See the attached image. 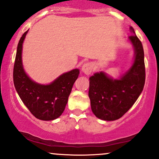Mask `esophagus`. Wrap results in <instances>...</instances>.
<instances>
[{
  "instance_id": "34e87169",
  "label": "esophagus",
  "mask_w": 159,
  "mask_h": 159,
  "mask_svg": "<svg viewBox=\"0 0 159 159\" xmlns=\"http://www.w3.org/2000/svg\"><path fill=\"white\" fill-rule=\"evenodd\" d=\"M93 64L90 63V62H86V63L84 64L82 67H81V71H82V72L84 73V74L87 75H90V73L93 71Z\"/></svg>"
}]
</instances>
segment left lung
<instances>
[{"label":"left lung","mask_w":159,"mask_h":159,"mask_svg":"<svg viewBox=\"0 0 159 159\" xmlns=\"http://www.w3.org/2000/svg\"><path fill=\"white\" fill-rule=\"evenodd\" d=\"M132 32L128 40L133 45V64L118 79H113L103 71L97 72L89 78V98L92 111L96 117L104 121H115L122 117L134 105L143 90L145 72L143 45Z\"/></svg>","instance_id":"8db88e82"}]
</instances>
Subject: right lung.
<instances>
[{
    "mask_svg": "<svg viewBox=\"0 0 159 159\" xmlns=\"http://www.w3.org/2000/svg\"><path fill=\"white\" fill-rule=\"evenodd\" d=\"M28 31L22 34L17 47L13 83L20 99L33 116L43 121H52L59 118L65 110L71 88L80 71L75 69L63 73L49 84L32 81L24 70L22 61V44Z\"/></svg>",
    "mask_w": 159,
    "mask_h": 159,
    "instance_id": "add662e5",
    "label": "right lung"
}]
</instances>
